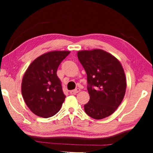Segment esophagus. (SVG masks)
<instances>
[{"instance_id": "1", "label": "esophagus", "mask_w": 153, "mask_h": 153, "mask_svg": "<svg viewBox=\"0 0 153 153\" xmlns=\"http://www.w3.org/2000/svg\"><path fill=\"white\" fill-rule=\"evenodd\" d=\"M80 91V89L79 88H76V89H75V90H71L70 92V94H77V92H79Z\"/></svg>"}]
</instances>
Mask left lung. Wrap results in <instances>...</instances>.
Listing matches in <instances>:
<instances>
[{
  "mask_svg": "<svg viewBox=\"0 0 153 153\" xmlns=\"http://www.w3.org/2000/svg\"><path fill=\"white\" fill-rule=\"evenodd\" d=\"M77 57L87 74L90 100L84 105L88 115L102 120L113 114L122 102L126 77L120 61L101 49L77 52Z\"/></svg>",
  "mask_w": 153,
  "mask_h": 153,
  "instance_id": "left-lung-1",
  "label": "left lung"
}]
</instances>
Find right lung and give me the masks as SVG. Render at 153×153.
<instances>
[{
	"label": "right lung",
	"instance_id": "right-lung-1",
	"mask_svg": "<svg viewBox=\"0 0 153 153\" xmlns=\"http://www.w3.org/2000/svg\"><path fill=\"white\" fill-rule=\"evenodd\" d=\"M69 53L55 51L43 54L25 71L22 82V96L28 108L37 116L48 118L61 109L66 96L56 71Z\"/></svg>",
	"mask_w": 153,
	"mask_h": 153
}]
</instances>
